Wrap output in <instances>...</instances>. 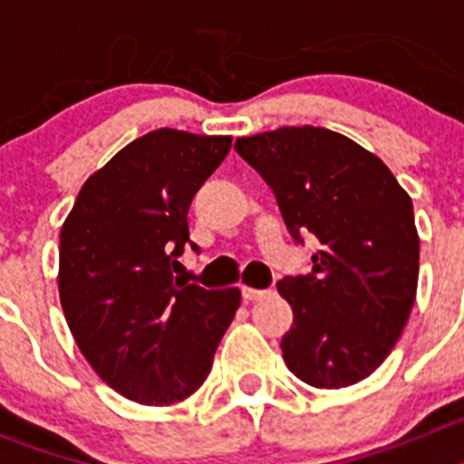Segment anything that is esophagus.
I'll return each instance as SVG.
<instances>
[{
    "label": "esophagus",
    "instance_id": "esophagus-1",
    "mask_svg": "<svg viewBox=\"0 0 464 464\" xmlns=\"http://www.w3.org/2000/svg\"><path fill=\"white\" fill-rule=\"evenodd\" d=\"M241 295H244L246 302H256V299H262L265 295H269V290H257V288H241Z\"/></svg>",
    "mask_w": 464,
    "mask_h": 464
}]
</instances>
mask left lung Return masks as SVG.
Wrapping results in <instances>:
<instances>
[{"mask_svg": "<svg viewBox=\"0 0 464 464\" xmlns=\"http://www.w3.org/2000/svg\"><path fill=\"white\" fill-rule=\"evenodd\" d=\"M235 149L274 190L290 237L321 244L309 274L276 283L295 315L281 339L288 370L315 388L367 379L416 299L411 199L376 155L325 127H278Z\"/></svg>", "mask_w": 464, "mask_h": 464, "instance_id": "8db88e82", "label": "left lung"}]
</instances>
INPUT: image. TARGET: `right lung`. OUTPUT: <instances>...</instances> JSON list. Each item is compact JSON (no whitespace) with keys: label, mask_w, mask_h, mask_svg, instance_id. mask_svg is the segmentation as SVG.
Instances as JSON below:
<instances>
[{"label":"right lung","mask_w":464,"mask_h":464,"mask_svg":"<svg viewBox=\"0 0 464 464\" xmlns=\"http://www.w3.org/2000/svg\"><path fill=\"white\" fill-rule=\"evenodd\" d=\"M232 137L155 130L127 143L81 188L60 235V302L92 370L127 400L167 407L207 381L239 309L237 288L176 272L192 244V197Z\"/></svg>","instance_id":"1"}]
</instances>
